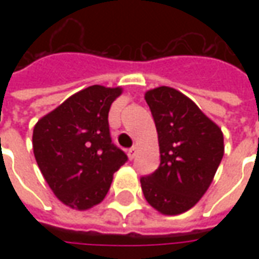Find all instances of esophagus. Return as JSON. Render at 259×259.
Instances as JSON below:
<instances>
[{
    "instance_id": "esophagus-1",
    "label": "esophagus",
    "mask_w": 259,
    "mask_h": 259,
    "mask_svg": "<svg viewBox=\"0 0 259 259\" xmlns=\"http://www.w3.org/2000/svg\"><path fill=\"white\" fill-rule=\"evenodd\" d=\"M127 157H129V159H133V158L136 157V148H135V147H132V148H129V150H127Z\"/></svg>"
}]
</instances>
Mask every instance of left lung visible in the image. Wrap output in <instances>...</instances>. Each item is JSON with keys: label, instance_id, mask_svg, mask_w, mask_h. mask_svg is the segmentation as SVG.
<instances>
[{"label": "left lung", "instance_id": "left-lung-1", "mask_svg": "<svg viewBox=\"0 0 259 259\" xmlns=\"http://www.w3.org/2000/svg\"><path fill=\"white\" fill-rule=\"evenodd\" d=\"M146 101L158 132L161 163L141 178V190L157 211L179 215L194 206L212 183L225 151L222 130L172 87L147 91Z\"/></svg>", "mask_w": 259, "mask_h": 259}]
</instances>
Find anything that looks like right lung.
<instances>
[{"mask_svg":"<svg viewBox=\"0 0 259 259\" xmlns=\"http://www.w3.org/2000/svg\"><path fill=\"white\" fill-rule=\"evenodd\" d=\"M120 87L90 85L42 116L33 130L37 165L54 194L84 211L107 195L127 155L109 135L108 112Z\"/></svg>","mask_w":259,"mask_h":259,"instance_id":"obj_1","label":"right lung"}]
</instances>
